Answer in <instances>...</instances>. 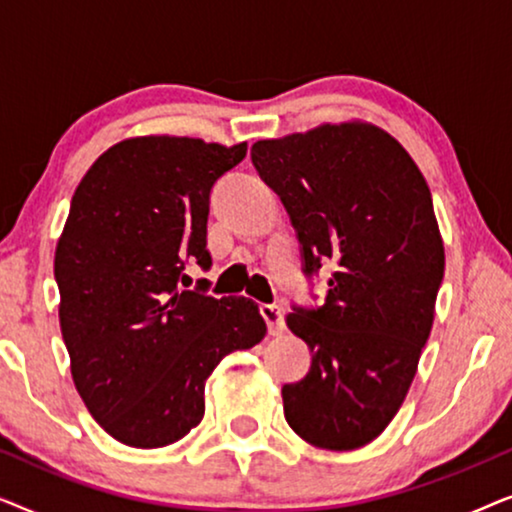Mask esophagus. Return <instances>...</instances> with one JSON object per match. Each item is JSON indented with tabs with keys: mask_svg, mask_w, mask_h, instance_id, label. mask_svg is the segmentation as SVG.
<instances>
[{
	"mask_svg": "<svg viewBox=\"0 0 512 512\" xmlns=\"http://www.w3.org/2000/svg\"><path fill=\"white\" fill-rule=\"evenodd\" d=\"M261 314L268 324L270 335H279L284 331V310L279 305H261Z\"/></svg>",
	"mask_w": 512,
	"mask_h": 512,
	"instance_id": "obj_1",
	"label": "esophagus"
}]
</instances>
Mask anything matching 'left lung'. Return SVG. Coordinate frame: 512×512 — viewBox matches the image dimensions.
Listing matches in <instances>:
<instances>
[{
  "label": "left lung",
  "mask_w": 512,
  "mask_h": 512,
  "mask_svg": "<svg viewBox=\"0 0 512 512\" xmlns=\"http://www.w3.org/2000/svg\"><path fill=\"white\" fill-rule=\"evenodd\" d=\"M251 160L303 244L305 272L331 261L326 305L286 317L312 366L284 384V417L305 443L368 445L401 408L429 340L445 247L424 174L368 121L261 139Z\"/></svg>",
  "instance_id": "obj_1"
}]
</instances>
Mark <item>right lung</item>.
Masks as SVG:
<instances>
[{"instance_id":"right-lung-1","label":"right lung","mask_w":512,"mask_h":512,"mask_svg":"<svg viewBox=\"0 0 512 512\" xmlns=\"http://www.w3.org/2000/svg\"><path fill=\"white\" fill-rule=\"evenodd\" d=\"M244 156L247 142L128 137L76 186L55 247L60 331L76 391L118 443L188 436L219 361L268 333L254 300L179 289L188 258L212 263L209 191Z\"/></svg>"}]
</instances>
